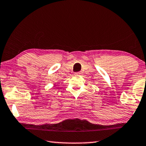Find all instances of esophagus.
Masks as SVG:
<instances>
[{"instance_id":"esophagus-1","label":"esophagus","mask_w":146,"mask_h":146,"mask_svg":"<svg viewBox=\"0 0 146 146\" xmlns=\"http://www.w3.org/2000/svg\"><path fill=\"white\" fill-rule=\"evenodd\" d=\"M82 72H76V73H75V75H76V76H80V75H82Z\"/></svg>"}]
</instances>
